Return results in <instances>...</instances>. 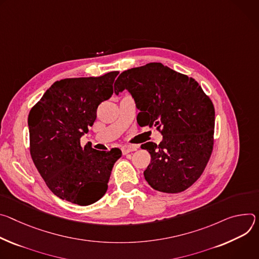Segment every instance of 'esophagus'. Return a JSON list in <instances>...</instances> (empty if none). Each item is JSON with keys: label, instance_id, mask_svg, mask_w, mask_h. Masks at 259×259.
Masks as SVG:
<instances>
[{"label": "esophagus", "instance_id": "1", "mask_svg": "<svg viewBox=\"0 0 259 259\" xmlns=\"http://www.w3.org/2000/svg\"><path fill=\"white\" fill-rule=\"evenodd\" d=\"M137 146H130V145H124V146H122L121 147V151H122V153L123 154H127V153H130V152H132V151H136L137 150Z\"/></svg>", "mask_w": 259, "mask_h": 259}]
</instances>
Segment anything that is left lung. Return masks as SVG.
I'll use <instances>...</instances> for the list:
<instances>
[{
	"label": "left lung",
	"mask_w": 259,
	"mask_h": 259,
	"mask_svg": "<svg viewBox=\"0 0 259 259\" xmlns=\"http://www.w3.org/2000/svg\"><path fill=\"white\" fill-rule=\"evenodd\" d=\"M127 90L140 110V126H155L162 141L142 144L151 155L144 177L155 190L178 193L203 174L214 145L212 101L191 77L160 63L122 72L114 83L116 95Z\"/></svg>",
	"instance_id": "8db88e82"
}]
</instances>
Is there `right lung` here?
Returning <instances> with one entry per match:
<instances>
[{
	"instance_id": "add662e5",
	"label": "right lung",
	"mask_w": 259,
	"mask_h": 259,
	"mask_svg": "<svg viewBox=\"0 0 259 259\" xmlns=\"http://www.w3.org/2000/svg\"><path fill=\"white\" fill-rule=\"evenodd\" d=\"M118 74L56 81L28 114L32 159L48 188L73 204L89 206L103 197L112 167L121 156L118 148L99 151L80 144L99 105L113 95Z\"/></svg>"
}]
</instances>
